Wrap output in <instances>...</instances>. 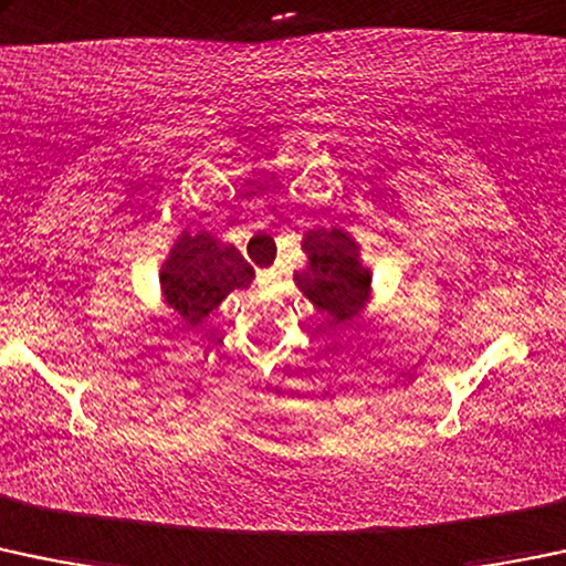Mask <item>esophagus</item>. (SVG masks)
I'll return each mask as SVG.
<instances>
[{
    "mask_svg": "<svg viewBox=\"0 0 566 566\" xmlns=\"http://www.w3.org/2000/svg\"><path fill=\"white\" fill-rule=\"evenodd\" d=\"M260 279H263L265 284H268V282H273V279H276V271H265V273H260Z\"/></svg>",
    "mask_w": 566,
    "mask_h": 566,
    "instance_id": "obj_1",
    "label": "esophagus"
}]
</instances>
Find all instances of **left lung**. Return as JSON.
Listing matches in <instances>:
<instances>
[{
    "label": "left lung",
    "mask_w": 566,
    "mask_h": 566,
    "mask_svg": "<svg viewBox=\"0 0 566 566\" xmlns=\"http://www.w3.org/2000/svg\"><path fill=\"white\" fill-rule=\"evenodd\" d=\"M308 265L295 273V284L333 325L353 323L371 290V273L358 263V243L344 230H312L303 238Z\"/></svg>",
    "instance_id": "1"
}]
</instances>
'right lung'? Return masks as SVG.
I'll return each instance as SVG.
<instances>
[{
	"mask_svg": "<svg viewBox=\"0 0 566 566\" xmlns=\"http://www.w3.org/2000/svg\"><path fill=\"white\" fill-rule=\"evenodd\" d=\"M252 279V265L233 243H219L208 233H184L170 249L159 282L178 323L195 328L233 290L249 287Z\"/></svg>",
	"mask_w": 566,
	"mask_h": 566,
	"instance_id": "right-lung-1",
	"label": "right lung"
}]
</instances>
